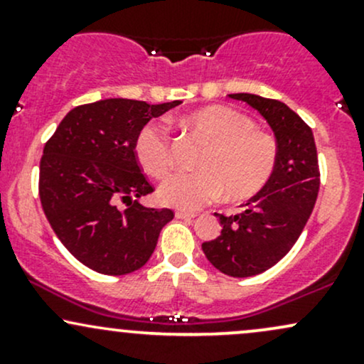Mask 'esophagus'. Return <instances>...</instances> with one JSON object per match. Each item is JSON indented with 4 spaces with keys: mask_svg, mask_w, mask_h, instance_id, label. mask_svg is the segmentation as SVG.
<instances>
[{
    "mask_svg": "<svg viewBox=\"0 0 364 364\" xmlns=\"http://www.w3.org/2000/svg\"><path fill=\"white\" fill-rule=\"evenodd\" d=\"M178 219H195L196 214L195 212H186V210H178L176 212Z\"/></svg>",
    "mask_w": 364,
    "mask_h": 364,
    "instance_id": "obj_1",
    "label": "esophagus"
}]
</instances>
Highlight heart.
Returning <instances> with one entry per match:
<instances>
[{"instance_id": "heart-1", "label": "heart", "mask_w": 364, "mask_h": 364, "mask_svg": "<svg viewBox=\"0 0 364 364\" xmlns=\"http://www.w3.org/2000/svg\"><path fill=\"white\" fill-rule=\"evenodd\" d=\"M207 141L196 173H176L159 188L169 207L195 210L223 195L245 200L257 195L272 178L279 159L274 135L257 128L253 118L228 106H205L179 119ZM135 157L152 178H166L173 169L169 135L156 123L145 124L135 139Z\"/></svg>"}]
</instances>
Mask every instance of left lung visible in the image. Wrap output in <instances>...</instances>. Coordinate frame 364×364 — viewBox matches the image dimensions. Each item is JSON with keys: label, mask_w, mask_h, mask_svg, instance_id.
Returning a JSON list of instances; mask_svg holds the SVG:
<instances>
[{"label": "left lung", "mask_w": 364, "mask_h": 364, "mask_svg": "<svg viewBox=\"0 0 364 364\" xmlns=\"http://www.w3.org/2000/svg\"><path fill=\"white\" fill-rule=\"evenodd\" d=\"M257 109L272 128L279 159L270 181L237 215H223L220 236L202 245L207 260L231 277H252L274 267L292 248L310 219L320 188L311 128L291 107L255 94H229Z\"/></svg>", "instance_id": "obj_1"}]
</instances>
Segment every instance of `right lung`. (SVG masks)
I'll return each instance as SVG.
<instances>
[{
  "instance_id": "right-lung-1",
  "label": "right lung",
  "mask_w": 364,
  "mask_h": 364,
  "mask_svg": "<svg viewBox=\"0 0 364 364\" xmlns=\"http://www.w3.org/2000/svg\"><path fill=\"white\" fill-rule=\"evenodd\" d=\"M181 101L104 99L77 106L44 145L39 196L53 231L83 265L106 275L139 270L156 250L169 208L140 205L154 188L135 157V139ZM127 203L121 209L119 202Z\"/></svg>"
}]
</instances>
